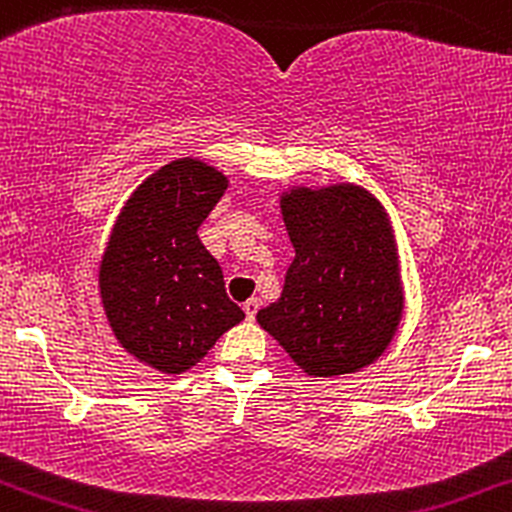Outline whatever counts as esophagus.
Masks as SVG:
<instances>
[{
    "instance_id": "34e87169",
    "label": "esophagus",
    "mask_w": 512,
    "mask_h": 512,
    "mask_svg": "<svg viewBox=\"0 0 512 512\" xmlns=\"http://www.w3.org/2000/svg\"><path fill=\"white\" fill-rule=\"evenodd\" d=\"M244 313H246V318H249V320L256 318V313H258V300L256 298L246 300V303H244Z\"/></svg>"
}]
</instances>
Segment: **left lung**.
<instances>
[{
    "label": "left lung",
    "mask_w": 512,
    "mask_h": 512,
    "mask_svg": "<svg viewBox=\"0 0 512 512\" xmlns=\"http://www.w3.org/2000/svg\"><path fill=\"white\" fill-rule=\"evenodd\" d=\"M281 214L295 258L258 325L308 377L360 372L384 355L404 313L389 214L350 182L291 187Z\"/></svg>",
    "instance_id": "obj_1"
}]
</instances>
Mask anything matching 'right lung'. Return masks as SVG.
I'll return each mask as SVG.
<instances>
[{"label":"right lung","instance_id":"right-lung-1","mask_svg":"<svg viewBox=\"0 0 512 512\" xmlns=\"http://www.w3.org/2000/svg\"><path fill=\"white\" fill-rule=\"evenodd\" d=\"M226 187L217 167L172 160L130 194L100 258V300L113 335L162 374L187 372L244 320L197 236Z\"/></svg>","mask_w":512,"mask_h":512}]
</instances>
